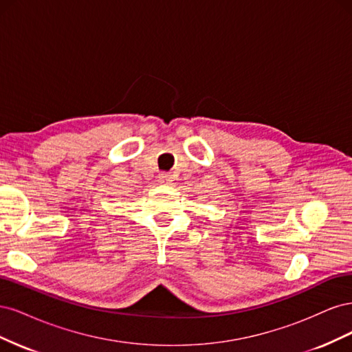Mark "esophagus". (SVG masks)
I'll return each instance as SVG.
<instances>
[{
	"label": "esophagus",
	"instance_id": "34e87169",
	"mask_svg": "<svg viewBox=\"0 0 352 352\" xmlns=\"http://www.w3.org/2000/svg\"><path fill=\"white\" fill-rule=\"evenodd\" d=\"M158 182L160 184H164V185H168L173 182V175L172 173H160L158 175Z\"/></svg>",
	"mask_w": 352,
	"mask_h": 352
}]
</instances>
